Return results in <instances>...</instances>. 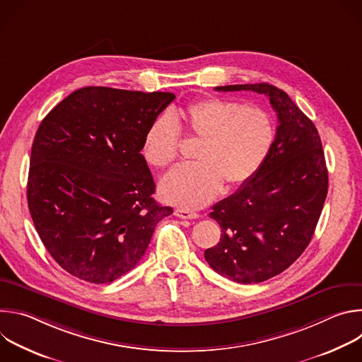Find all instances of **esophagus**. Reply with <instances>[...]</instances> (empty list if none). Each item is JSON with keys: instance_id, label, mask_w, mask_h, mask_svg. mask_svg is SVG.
Returning a JSON list of instances; mask_svg holds the SVG:
<instances>
[{"instance_id": "obj_1", "label": "esophagus", "mask_w": 362, "mask_h": 362, "mask_svg": "<svg viewBox=\"0 0 362 362\" xmlns=\"http://www.w3.org/2000/svg\"><path fill=\"white\" fill-rule=\"evenodd\" d=\"M175 215L180 219H197L199 218V214L187 211V209H176Z\"/></svg>"}]
</instances>
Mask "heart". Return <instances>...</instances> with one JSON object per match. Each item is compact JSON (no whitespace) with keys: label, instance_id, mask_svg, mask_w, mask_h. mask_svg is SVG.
<instances>
[{"label":"heart","instance_id":"heart-1","mask_svg":"<svg viewBox=\"0 0 362 362\" xmlns=\"http://www.w3.org/2000/svg\"><path fill=\"white\" fill-rule=\"evenodd\" d=\"M180 130L200 143L197 162L177 166L160 182L162 197L185 209H197L222 190L239 187L262 169L272 151L276 129L262 109L242 103L208 97L154 119L146 130L141 153L146 162L163 169L175 162Z\"/></svg>","mask_w":362,"mask_h":362}]
</instances>
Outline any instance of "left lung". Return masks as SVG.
<instances>
[{
    "instance_id": "obj_1",
    "label": "left lung",
    "mask_w": 362,
    "mask_h": 362,
    "mask_svg": "<svg viewBox=\"0 0 362 362\" xmlns=\"http://www.w3.org/2000/svg\"><path fill=\"white\" fill-rule=\"evenodd\" d=\"M218 91L250 90L269 97L278 116L276 139L262 169L214 206L222 228L204 259L219 275L259 284L289 268L313 239L328 193L321 137L281 88L268 83L232 84Z\"/></svg>"
}]
</instances>
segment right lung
<instances>
[{"mask_svg":"<svg viewBox=\"0 0 362 362\" xmlns=\"http://www.w3.org/2000/svg\"><path fill=\"white\" fill-rule=\"evenodd\" d=\"M173 93L78 88L41 122L31 147L28 209L48 253L70 275L109 284L132 271L173 214L153 199L141 144Z\"/></svg>","mask_w":362,"mask_h":362,"instance_id":"obj_1","label":"right lung"}]
</instances>
